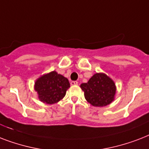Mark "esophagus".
Instances as JSON below:
<instances>
[{
  "label": "esophagus",
  "mask_w": 149,
  "mask_h": 149,
  "mask_svg": "<svg viewBox=\"0 0 149 149\" xmlns=\"http://www.w3.org/2000/svg\"><path fill=\"white\" fill-rule=\"evenodd\" d=\"M70 84H71L72 86H77V84H78V82H77V81H71Z\"/></svg>",
  "instance_id": "esophagus-1"
}]
</instances>
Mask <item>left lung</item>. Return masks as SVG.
I'll list each match as a JSON object with an SVG mask.
<instances>
[{
  "mask_svg": "<svg viewBox=\"0 0 149 149\" xmlns=\"http://www.w3.org/2000/svg\"><path fill=\"white\" fill-rule=\"evenodd\" d=\"M86 101L94 107H104L114 100L115 83L104 72H97L87 83L80 85Z\"/></svg>",
  "mask_w": 149,
  "mask_h": 149,
  "instance_id": "1",
  "label": "left lung"
}]
</instances>
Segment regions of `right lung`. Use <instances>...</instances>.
Returning <instances> with one entry per match:
<instances>
[{
    "instance_id": "1",
    "label": "right lung",
    "mask_w": 149,
    "mask_h": 149,
    "mask_svg": "<svg viewBox=\"0 0 149 149\" xmlns=\"http://www.w3.org/2000/svg\"><path fill=\"white\" fill-rule=\"evenodd\" d=\"M70 87L67 78L58 74L56 71L42 75L36 79L34 85L39 100L47 104L58 103L65 97Z\"/></svg>"
}]
</instances>
